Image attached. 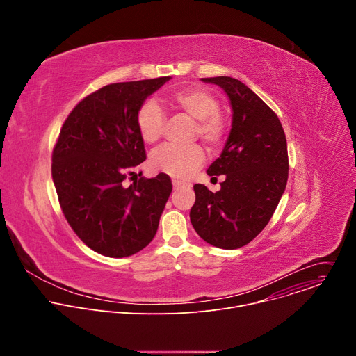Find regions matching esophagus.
I'll use <instances>...</instances> for the list:
<instances>
[{
    "mask_svg": "<svg viewBox=\"0 0 356 356\" xmlns=\"http://www.w3.org/2000/svg\"><path fill=\"white\" fill-rule=\"evenodd\" d=\"M181 187H184V184H183L181 181L173 180V188H175V190H179V188H181Z\"/></svg>",
    "mask_w": 356,
    "mask_h": 356,
    "instance_id": "34e87169",
    "label": "esophagus"
}]
</instances>
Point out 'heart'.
Listing matches in <instances>:
<instances>
[{
	"label": "heart",
	"mask_w": 356,
	"mask_h": 356,
	"mask_svg": "<svg viewBox=\"0 0 356 356\" xmlns=\"http://www.w3.org/2000/svg\"><path fill=\"white\" fill-rule=\"evenodd\" d=\"M170 104L197 120L195 135L211 147H218L227 135V122L218 113L220 101L207 88L190 86L173 91ZM165 113L155 99H146L136 111L135 124L143 142L156 143L163 134ZM204 161V152L198 145H165L150 156V168L176 179L188 176Z\"/></svg>",
	"instance_id": "obj_1"
}]
</instances>
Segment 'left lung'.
Here are the masks:
<instances>
[{
	"label": "left lung",
	"mask_w": 356,
	"mask_h": 356,
	"mask_svg": "<svg viewBox=\"0 0 356 356\" xmlns=\"http://www.w3.org/2000/svg\"><path fill=\"white\" fill-rule=\"evenodd\" d=\"M201 80L227 92L232 128L221 156L207 170L210 176L225 175L221 190L194 184L190 221L213 246L236 249L262 232L286 188V135L275 111L242 81L227 76Z\"/></svg>",
	"instance_id": "1"
}]
</instances>
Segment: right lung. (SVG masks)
<instances>
[{
  "instance_id": "obj_1",
  "label": "right lung",
  "mask_w": 356,
  "mask_h": 356,
  "mask_svg": "<svg viewBox=\"0 0 356 356\" xmlns=\"http://www.w3.org/2000/svg\"><path fill=\"white\" fill-rule=\"evenodd\" d=\"M169 79L98 88L72 110L55 143L52 179L65 218L90 249L104 257H131L154 239L172 193L165 173L125 186L146 159L136 111Z\"/></svg>"
}]
</instances>
